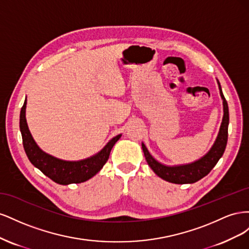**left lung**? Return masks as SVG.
Returning a JSON list of instances; mask_svg holds the SVG:
<instances>
[{"label":"left lung","instance_id":"obj_1","mask_svg":"<svg viewBox=\"0 0 249 249\" xmlns=\"http://www.w3.org/2000/svg\"><path fill=\"white\" fill-rule=\"evenodd\" d=\"M218 85H219L220 95L223 101L222 123L213 146L211 147L209 152L202 158H200L199 160L190 164L178 165V166H166V165L158 162L155 158L149 154L146 146L144 145V143H142V149L143 153H144L146 162L158 177H160L161 178L173 184H192L197 182V180H199L203 177H206L208 173L214 168L217 162L219 161V159L222 157L225 150V146H227L228 143L230 114L228 102L225 101V97L222 93L219 82H218Z\"/></svg>","mask_w":249,"mask_h":249}]
</instances>
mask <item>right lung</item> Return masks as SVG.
I'll use <instances>...</instances> for the list:
<instances>
[{
	"label": "right lung",
	"instance_id": "add662e5",
	"mask_svg": "<svg viewBox=\"0 0 249 249\" xmlns=\"http://www.w3.org/2000/svg\"><path fill=\"white\" fill-rule=\"evenodd\" d=\"M26 105L27 101H25L24 106L20 110L19 129L22 137V144H24L28 159L43 175H46L52 180L60 185L83 183L95 176L108 161L112 147L122 137V134H119L112 138L101 152L88 159L81 161H64L57 159V158L44 153L36 144L27 124Z\"/></svg>",
	"mask_w": 249,
	"mask_h": 249
}]
</instances>
